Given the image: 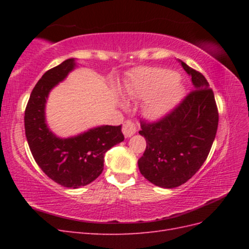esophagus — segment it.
I'll list each match as a JSON object with an SVG mask.
<instances>
[{
    "instance_id": "esophagus-1",
    "label": "esophagus",
    "mask_w": 249,
    "mask_h": 249,
    "mask_svg": "<svg viewBox=\"0 0 249 249\" xmlns=\"http://www.w3.org/2000/svg\"><path fill=\"white\" fill-rule=\"evenodd\" d=\"M137 132V125L131 120H125L123 124V133L125 137H131Z\"/></svg>"
}]
</instances>
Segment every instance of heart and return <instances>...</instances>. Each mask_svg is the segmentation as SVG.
Here are the masks:
<instances>
[{
	"label": "heart",
	"instance_id": "obj_1",
	"mask_svg": "<svg viewBox=\"0 0 249 249\" xmlns=\"http://www.w3.org/2000/svg\"><path fill=\"white\" fill-rule=\"evenodd\" d=\"M184 92L182 82L168 70L142 67L134 72L133 80L124 87L131 99L150 95L145 102V111L153 117L166 114L178 103Z\"/></svg>",
	"mask_w": 249,
	"mask_h": 249
}]
</instances>
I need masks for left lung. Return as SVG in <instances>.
Wrapping results in <instances>:
<instances>
[{
  "instance_id": "1",
  "label": "left lung",
  "mask_w": 249,
  "mask_h": 249,
  "mask_svg": "<svg viewBox=\"0 0 249 249\" xmlns=\"http://www.w3.org/2000/svg\"><path fill=\"white\" fill-rule=\"evenodd\" d=\"M194 90L170 113L154 123L141 120L139 134L146 148L138 160L141 175L162 188L186 183L201 167L212 147L218 126L214 92L202 74L180 61Z\"/></svg>"
}]
</instances>
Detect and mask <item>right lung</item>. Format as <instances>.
I'll return each instance as SVG.
<instances>
[{"mask_svg": "<svg viewBox=\"0 0 249 249\" xmlns=\"http://www.w3.org/2000/svg\"><path fill=\"white\" fill-rule=\"evenodd\" d=\"M76 66L67 59L43 74L33 88L25 111V132L30 150L46 175L66 188L86 186L104 169V156L124 141L122 125H102L71 138H59L46 124V103L52 88Z\"/></svg>", "mask_w": 249, "mask_h": 249, "instance_id": "obj_1", "label": "right lung"}]
</instances>
